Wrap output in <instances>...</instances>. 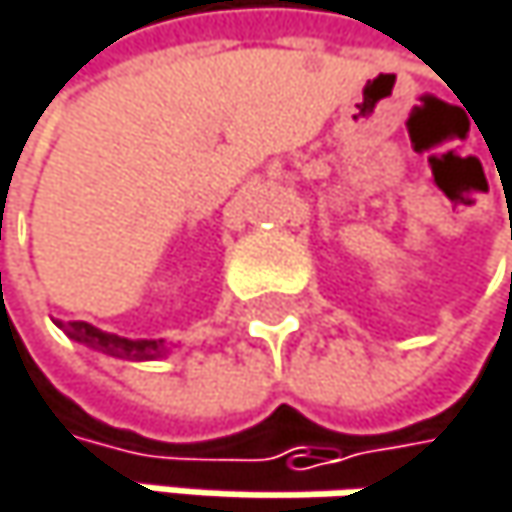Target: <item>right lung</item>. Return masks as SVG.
<instances>
[{
  "mask_svg": "<svg viewBox=\"0 0 512 512\" xmlns=\"http://www.w3.org/2000/svg\"><path fill=\"white\" fill-rule=\"evenodd\" d=\"M59 327L68 333V339H74V342H80V345H86L92 351H101L107 357H119V360H134V363L161 360L170 351V345L164 339H122V336L104 333V330H98V327H92L86 321H68V324H59Z\"/></svg>",
  "mask_w": 512,
  "mask_h": 512,
  "instance_id": "obj_1",
  "label": "right lung"
}]
</instances>
